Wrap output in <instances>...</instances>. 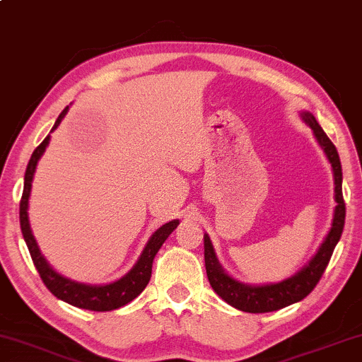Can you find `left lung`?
<instances>
[{
  "label": "left lung",
  "mask_w": 362,
  "mask_h": 362,
  "mask_svg": "<svg viewBox=\"0 0 362 362\" xmlns=\"http://www.w3.org/2000/svg\"><path fill=\"white\" fill-rule=\"evenodd\" d=\"M303 119L310 125L315 132V137L320 142V146L325 151L327 160L331 162L332 172H334V192H336V211L334 220H332V226L327 233L325 242H322L321 248L317 250L315 258L296 273L295 276L285 279V281L276 283V285H267V286H250L243 285V283L235 281L230 278L221 267L216 262L214 247H211L210 238L205 235V268L206 276L211 288H214L216 295L221 300H225L228 305L237 308L240 311L247 313H269L281 310V308L290 306L293 303L301 301L310 293L315 290V286L320 283V279L325 273V269L329 263L331 255L334 252L336 245H338L341 233L344 228V218H346V204L343 199V170H341V160L336 151L334 144L329 141L321 125L316 122L315 115L310 112H303Z\"/></svg>",
  "instance_id": "obj_1"
}]
</instances>
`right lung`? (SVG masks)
I'll return each mask as SVG.
<instances>
[{
  "label": "right lung",
  "instance_id": "1",
  "mask_svg": "<svg viewBox=\"0 0 362 362\" xmlns=\"http://www.w3.org/2000/svg\"><path fill=\"white\" fill-rule=\"evenodd\" d=\"M66 107L59 114V117L54 122V127L52 131L59 125V122L64 117L67 112ZM49 144V136H47L45 141H42L40 146L35 148L33 156L30 158V163H28L26 173H24V189H23V197L21 202H19V223H21V231L24 242L28 245V250H30L33 263L40 273V276L45 283L47 290H49L52 295L59 300L69 303L72 306L83 308V310H90V311H112L117 310V308L127 305L131 303L134 298H137L144 291V288L147 286L148 279H151L152 274V263L153 257H156L158 248L162 247L163 242L168 238V235L172 233L173 230L177 228L178 220H172L160 226L156 233L152 235V238L148 240V243L144 248V252L139 258L131 272L125 274L124 278H120L119 281L110 283V285L104 286H90V285H83V283L71 281L61 274H57L54 269H52L37 248L36 240L33 237L31 228H30V220H28V200H30L31 194V184H33V175H35L37 160H40L42 152L46 151V146Z\"/></svg>",
  "mask_w": 362,
  "mask_h": 362
}]
</instances>
